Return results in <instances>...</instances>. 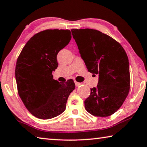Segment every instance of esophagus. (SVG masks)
<instances>
[{"instance_id": "esophagus-1", "label": "esophagus", "mask_w": 147, "mask_h": 147, "mask_svg": "<svg viewBox=\"0 0 147 147\" xmlns=\"http://www.w3.org/2000/svg\"><path fill=\"white\" fill-rule=\"evenodd\" d=\"M75 86H76V87H78V86H80L81 85V83H79V82H75Z\"/></svg>"}]
</instances>
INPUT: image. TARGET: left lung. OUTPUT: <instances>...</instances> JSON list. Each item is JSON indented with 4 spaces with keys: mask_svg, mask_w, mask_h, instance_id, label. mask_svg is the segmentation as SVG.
<instances>
[{
    "mask_svg": "<svg viewBox=\"0 0 147 147\" xmlns=\"http://www.w3.org/2000/svg\"><path fill=\"white\" fill-rule=\"evenodd\" d=\"M71 32L88 71L99 74L97 87L91 89L84 101L85 108L94 116H110L123 105L130 91L127 54L119 42L96 30Z\"/></svg>",
    "mask_w": 147,
    "mask_h": 147,
    "instance_id": "8db88e82",
    "label": "left lung"
}]
</instances>
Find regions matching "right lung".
Segmentation results:
<instances>
[{
    "label": "right lung",
    "instance_id": "obj_1",
    "mask_svg": "<svg viewBox=\"0 0 147 147\" xmlns=\"http://www.w3.org/2000/svg\"><path fill=\"white\" fill-rule=\"evenodd\" d=\"M71 39L69 30L41 31L29 39L17 58L18 94L26 109L37 118L49 119L60 115L75 88L73 80L61 83L52 74L58 65L57 54Z\"/></svg>",
    "mask_w": 147,
    "mask_h": 147
}]
</instances>
